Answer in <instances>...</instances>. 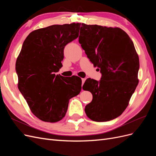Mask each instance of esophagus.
<instances>
[{
	"label": "esophagus",
	"instance_id": "esophagus-1",
	"mask_svg": "<svg viewBox=\"0 0 156 156\" xmlns=\"http://www.w3.org/2000/svg\"><path fill=\"white\" fill-rule=\"evenodd\" d=\"M85 81H86L85 78H82V86H83V84L84 83V82H85Z\"/></svg>",
	"mask_w": 156,
	"mask_h": 156
}]
</instances>
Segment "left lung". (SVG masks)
Here are the masks:
<instances>
[{
	"instance_id": "obj_1",
	"label": "left lung",
	"mask_w": 156,
	"mask_h": 156,
	"mask_svg": "<svg viewBox=\"0 0 156 156\" xmlns=\"http://www.w3.org/2000/svg\"><path fill=\"white\" fill-rule=\"evenodd\" d=\"M79 42L102 74L100 81L89 78L83 84L93 96L86 115L96 122L115 119L125 111L139 83V58L133 41L119 27L82 23Z\"/></svg>"
}]
</instances>
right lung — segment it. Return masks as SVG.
Wrapping results in <instances>:
<instances>
[{
	"instance_id": "right-lung-1",
	"label": "right lung",
	"mask_w": 156,
	"mask_h": 156,
	"mask_svg": "<svg viewBox=\"0 0 156 156\" xmlns=\"http://www.w3.org/2000/svg\"><path fill=\"white\" fill-rule=\"evenodd\" d=\"M81 23L53 25L35 30L23 42L16 60L18 88L37 119L58 122L69 100L81 90V79L55 75L62 68L64 49L79 36Z\"/></svg>"
}]
</instances>
